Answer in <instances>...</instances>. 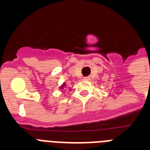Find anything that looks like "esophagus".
Returning a JSON list of instances; mask_svg holds the SVG:
<instances>
[{
	"instance_id": "34e87169",
	"label": "esophagus",
	"mask_w": 150,
	"mask_h": 150,
	"mask_svg": "<svg viewBox=\"0 0 150 150\" xmlns=\"http://www.w3.org/2000/svg\"><path fill=\"white\" fill-rule=\"evenodd\" d=\"M83 79L86 80V81H87V80H89V77H88V76H87V77H84V78H83Z\"/></svg>"
}]
</instances>
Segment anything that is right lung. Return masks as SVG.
<instances>
[{"mask_svg":"<svg viewBox=\"0 0 150 150\" xmlns=\"http://www.w3.org/2000/svg\"><path fill=\"white\" fill-rule=\"evenodd\" d=\"M64 86H65V83H63V84H62V86H61L60 87V88H61V89H64Z\"/></svg>","mask_w":150,"mask_h":150,"instance_id":"1","label":"right lung"}]
</instances>
